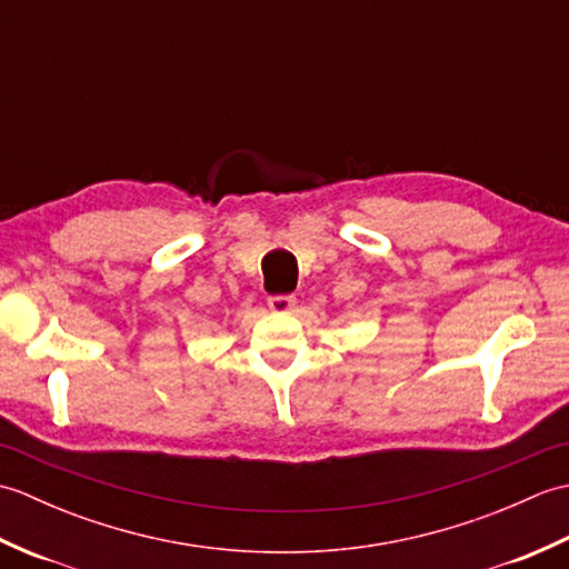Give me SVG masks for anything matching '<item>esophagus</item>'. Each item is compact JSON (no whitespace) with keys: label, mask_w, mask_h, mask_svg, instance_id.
Instances as JSON below:
<instances>
[{"label":"esophagus","mask_w":569,"mask_h":569,"mask_svg":"<svg viewBox=\"0 0 569 569\" xmlns=\"http://www.w3.org/2000/svg\"><path fill=\"white\" fill-rule=\"evenodd\" d=\"M269 308L273 312H291L296 308V296H288V293H278L269 298Z\"/></svg>","instance_id":"esophagus-1"}]
</instances>
